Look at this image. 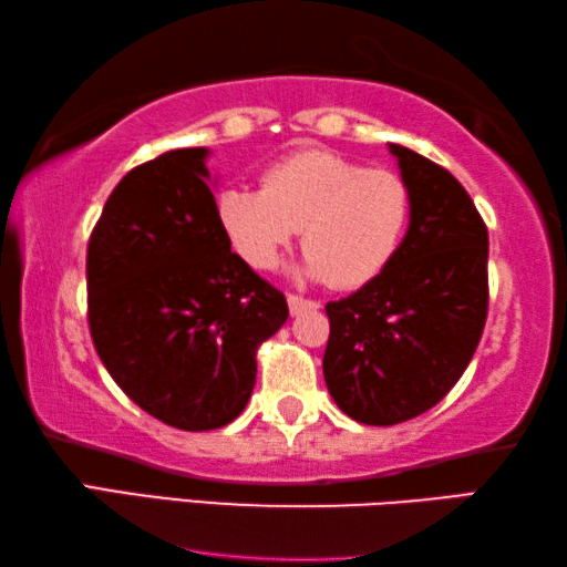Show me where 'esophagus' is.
<instances>
[{
    "mask_svg": "<svg viewBox=\"0 0 567 567\" xmlns=\"http://www.w3.org/2000/svg\"><path fill=\"white\" fill-rule=\"evenodd\" d=\"M286 301H289V311H291V317H299V313H303V311H313V309H319V301H313V299H303V296H299V293H289L286 296Z\"/></svg>",
    "mask_w": 567,
    "mask_h": 567,
    "instance_id": "1",
    "label": "esophagus"
}]
</instances>
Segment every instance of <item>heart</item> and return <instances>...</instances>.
Instances as JSON below:
<instances>
[{
    "label": "heart",
    "instance_id": "1",
    "mask_svg": "<svg viewBox=\"0 0 567 567\" xmlns=\"http://www.w3.org/2000/svg\"><path fill=\"white\" fill-rule=\"evenodd\" d=\"M216 216L236 254L254 268L276 266L301 230L309 274L357 289L382 274L399 250L412 190L392 168L303 151L266 165L261 190L223 188Z\"/></svg>",
    "mask_w": 567,
    "mask_h": 567
}]
</instances>
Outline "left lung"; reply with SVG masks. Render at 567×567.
Wrapping results in <instances>:
<instances>
[{
    "label": "left lung",
    "mask_w": 567,
    "mask_h": 567,
    "mask_svg": "<svg viewBox=\"0 0 567 567\" xmlns=\"http://www.w3.org/2000/svg\"><path fill=\"white\" fill-rule=\"evenodd\" d=\"M410 230L392 261L347 299L329 301L323 379L339 410L389 426L432 410L457 384L487 319V226L442 165L402 145Z\"/></svg>",
    "instance_id": "8db88e82"
}]
</instances>
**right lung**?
Here are the masks:
<instances>
[{
  "mask_svg": "<svg viewBox=\"0 0 567 567\" xmlns=\"http://www.w3.org/2000/svg\"><path fill=\"white\" fill-rule=\"evenodd\" d=\"M206 147L157 155L115 185L87 244V323L115 384L155 420L218 430L244 412L256 351L286 296L230 250Z\"/></svg>",
  "mask_w": 567,
  "mask_h": 567,
  "instance_id": "add662e5",
  "label": "right lung"
}]
</instances>
